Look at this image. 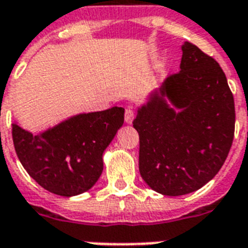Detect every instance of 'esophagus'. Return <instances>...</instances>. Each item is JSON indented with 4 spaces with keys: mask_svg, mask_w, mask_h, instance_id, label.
Returning a JSON list of instances; mask_svg holds the SVG:
<instances>
[{
    "mask_svg": "<svg viewBox=\"0 0 248 248\" xmlns=\"http://www.w3.org/2000/svg\"><path fill=\"white\" fill-rule=\"evenodd\" d=\"M134 119V111L132 108H126L125 110V116H124V120H125L126 124H132Z\"/></svg>",
    "mask_w": 248,
    "mask_h": 248,
    "instance_id": "1",
    "label": "esophagus"
}]
</instances>
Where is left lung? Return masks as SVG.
Here are the masks:
<instances>
[{
  "instance_id": "1",
  "label": "left lung",
  "mask_w": 248,
  "mask_h": 248,
  "mask_svg": "<svg viewBox=\"0 0 248 248\" xmlns=\"http://www.w3.org/2000/svg\"><path fill=\"white\" fill-rule=\"evenodd\" d=\"M234 124V98L224 71L212 57L185 42L180 72L166 78L133 120L142 178L170 197L201 189L225 162Z\"/></svg>"
}]
</instances>
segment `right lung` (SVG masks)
<instances>
[{
    "mask_svg": "<svg viewBox=\"0 0 248 248\" xmlns=\"http://www.w3.org/2000/svg\"><path fill=\"white\" fill-rule=\"evenodd\" d=\"M124 123V108L76 115L33 136L14 123L19 160L44 189L62 197L85 193L103 170L102 155Z\"/></svg>",
    "mask_w": 248,
    "mask_h": 248,
    "instance_id": "right-lung-1",
    "label": "right lung"
}]
</instances>
